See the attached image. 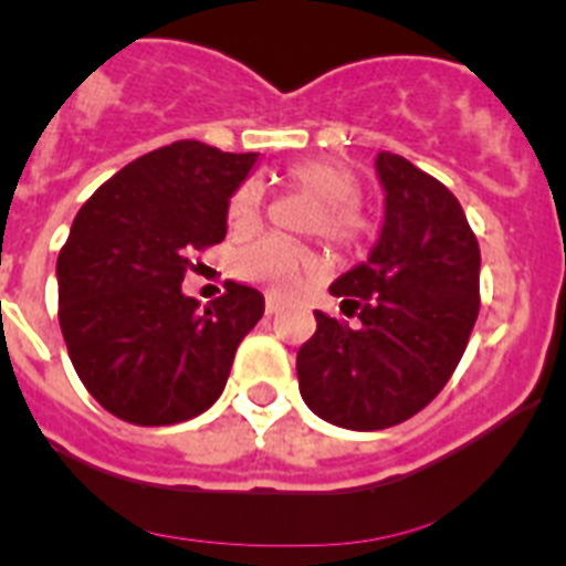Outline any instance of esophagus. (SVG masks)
Returning <instances> with one entry per match:
<instances>
[{
    "instance_id": "obj_1",
    "label": "esophagus",
    "mask_w": 566,
    "mask_h": 566,
    "mask_svg": "<svg viewBox=\"0 0 566 566\" xmlns=\"http://www.w3.org/2000/svg\"><path fill=\"white\" fill-rule=\"evenodd\" d=\"M280 306H283V303H280V297H272V294H269V297H266V314H269V317H272V314H277Z\"/></svg>"
}]
</instances>
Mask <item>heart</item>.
Instances as JSON below:
<instances>
[{
    "label": "heart",
    "mask_w": 566,
    "mask_h": 566,
    "mask_svg": "<svg viewBox=\"0 0 566 566\" xmlns=\"http://www.w3.org/2000/svg\"><path fill=\"white\" fill-rule=\"evenodd\" d=\"M286 178L294 187L306 189L317 198V209L312 212L308 229L317 232L328 243H354L363 232V218L357 212L359 181L354 169L334 158H306L286 169ZM260 209H263V189L258 181L240 184L229 201V223L234 229H249L258 223ZM240 277L266 283L274 292H294L300 286L303 274L314 269L312 254L297 243L289 240L266 238L252 243L234 260Z\"/></svg>",
    "instance_id": "obj_1"
}]
</instances>
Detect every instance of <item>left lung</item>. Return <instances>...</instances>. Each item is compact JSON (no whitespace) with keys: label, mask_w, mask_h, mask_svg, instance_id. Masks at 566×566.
Instances as JSON below:
<instances>
[{"label":"left lung","mask_w":566,"mask_h":566,"mask_svg":"<svg viewBox=\"0 0 566 566\" xmlns=\"http://www.w3.org/2000/svg\"><path fill=\"white\" fill-rule=\"evenodd\" d=\"M385 218L368 260L328 292L357 326L314 312L297 352L300 397L348 431L411 419L457 371L479 314V254L462 207L437 178L394 153L377 155Z\"/></svg>","instance_id":"obj_1"}]
</instances>
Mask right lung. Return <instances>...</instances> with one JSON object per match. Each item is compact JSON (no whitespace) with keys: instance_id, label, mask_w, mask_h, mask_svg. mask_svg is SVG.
I'll list each match as a JSON object with an SVG mask.
<instances>
[{"instance_id":"add662e5","label":"right lung","mask_w":566,"mask_h":566,"mask_svg":"<svg viewBox=\"0 0 566 566\" xmlns=\"http://www.w3.org/2000/svg\"><path fill=\"white\" fill-rule=\"evenodd\" d=\"M258 153L175 142L93 192L59 252V326L78 379L113 417L175 424L223 394L263 294L227 283L201 312L181 292L189 254L227 238L229 198Z\"/></svg>"}]
</instances>
